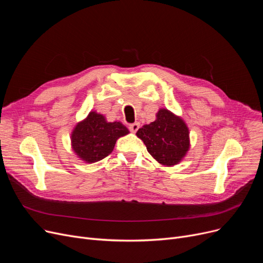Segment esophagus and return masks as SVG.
Segmentation results:
<instances>
[{
    "instance_id": "34e87169",
    "label": "esophagus",
    "mask_w": 263,
    "mask_h": 263,
    "mask_svg": "<svg viewBox=\"0 0 263 263\" xmlns=\"http://www.w3.org/2000/svg\"><path fill=\"white\" fill-rule=\"evenodd\" d=\"M139 128H140V123H139V122H134V123H131L130 126H129V129H130V131H131V132H133V133H135L137 130H139Z\"/></svg>"
}]
</instances>
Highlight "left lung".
Instances as JSON below:
<instances>
[{
    "mask_svg": "<svg viewBox=\"0 0 263 263\" xmlns=\"http://www.w3.org/2000/svg\"><path fill=\"white\" fill-rule=\"evenodd\" d=\"M148 153L164 166L180 163L190 149L189 128L181 117L161 108L157 119L136 132Z\"/></svg>",
    "mask_w": 263,
    "mask_h": 263,
    "instance_id": "obj_1",
    "label": "left lung"
}]
</instances>
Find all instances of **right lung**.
I'll return each instance as SVG.
<instances>
[{
  "label": "right lung",
  "instance_id": "1",
  "mask_svg": "<svg viewBox=\"0 0 263 263\" xmlns=\"http://www.w3.org/2000/svg\"><path fill=\"white\" fill-rule=\"evenodd\" d=\"M128 133L129 130L121 122H107L103 115L91 110L74 127L71 133V146L82 161L95 163L112 153L116 141Z\"/></svg>",
  "mask_w": 263,
  "mask_h": 263
}]
</instances>
